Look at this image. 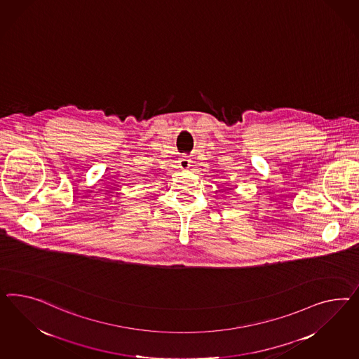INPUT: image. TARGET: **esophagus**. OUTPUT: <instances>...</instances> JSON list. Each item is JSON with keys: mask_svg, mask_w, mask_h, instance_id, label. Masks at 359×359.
<instances>
[{"mask_svg": "<svg viewBox=\"0 0 359 359\" xmlns=\"http://www.w3.org/2000/svg\"><path fill=\"white\" fill-rule=\"evenodd\" d=\"M179 165L182 168H188L189 165H191V159L187 156V155H183L180 159H179Z\"/></svg>", "mask_w": 359, "mask_h": 359, "instance_id": "esophagus-1", "label": "esophagus"}]
</instances>
